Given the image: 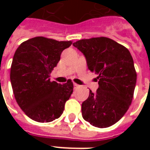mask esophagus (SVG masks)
Masks as SVG:
<instances>
[{
	"mask_svg": "<svg viewBox=\"0 0 150 150\" xmlns=\"http://www.w3.org/2000/svg\"><path fill=\"white\" fill-rule=\"evenodd\" d=\"M79 87V85L77 84V83H74V88H75V89L78 88Z\"/></svg>",
	"mask_w": 150,
	"mask_h": 150,
	"instance_id": "obj_1",
	"label": "esophagus"
}]
</instances>
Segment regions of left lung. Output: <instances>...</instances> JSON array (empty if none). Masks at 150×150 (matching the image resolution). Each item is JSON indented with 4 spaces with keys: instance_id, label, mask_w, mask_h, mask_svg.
I'll list each match as a JSON object with an SVG mask.
<instances>
[{
    "instance_id": "8db88e82",
    "label": "left lung",
    "mask_w": 150,
    "mask_h": 150,
    "mask_svg": "<svg viewBox=\"0 0 150 150\" xmlns=\"http://www.w3.org/2000/svg\"><path fill=\"white\" fill-rule=\"evenodd\" d=\"M73 46L80 50L88 69L98 75L99 88L82 104L83 118L97 128L116 124L131 105L137 83L129 50L108 38L79 40Z\"/></svg>"
}]
</instances>
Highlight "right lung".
Instances as JSON below:
<instances>
[{
	"label": "right lung",
	"instance_id": "1",
	"mask_svg": "<svg viewBox=\"0 0 150 150\" xmlns=\"http://www.w3.org/2000/svg\"><path fill=\"white\" fill-rule=\"evenodd\" d=\"M71 41L59 42L35 37L22 42L16 50L10 81L17 103L25 114L38 122L58 119L73 92V83L50 81V73Z\"/></svg>",
	"mask_w": 150,
	"mask_h": 150
}]
</instances>
